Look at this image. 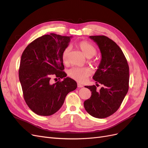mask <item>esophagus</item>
<instances>
[{
	"label": "esophagus",
	"instance_id": "obj_1",
	"mask_svg": "<svg viewBox=\"0 0 148 148\" xmlns=\"http://www.w3.org/2000/svg\"><path fill=\"white\" fill-rule=\"evenodd\" d=\"M77 86H78V88H82V87H83V85L82 84H80V83H78Z\"/></svg>",
	"mask_w": 148,
	"mask_h": 148
}]
</instances>
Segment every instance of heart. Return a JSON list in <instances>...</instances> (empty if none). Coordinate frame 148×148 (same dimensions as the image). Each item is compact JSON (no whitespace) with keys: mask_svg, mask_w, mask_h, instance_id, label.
Masks as SVG:
<instances>
[{"mask_svg":"<svg viewBox=\"0 0 148 148\" xmlns=\"http://www.w3.org/2000/svg\"><path fill=\"white\" fill-rule=\"evenodd\" d=\"M77 47L81 49L84 54L88 58H91L95 56L97 50L96 47L92 44L86 41H79L77 44ZM70 52V47L69 46L66 47L62 53V59L64 64H66L69 61V55ZM92 73V71L89 67H72L69 70L68 74L69 77L74 79L78 82H84L87 78Z\"/></svg>","mask_w":148,"mask_h":148,"instance_id":"b5f03b06","label":"heart"}]
</instances>
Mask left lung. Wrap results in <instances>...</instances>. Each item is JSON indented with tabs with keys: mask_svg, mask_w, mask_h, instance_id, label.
I'll return each instance as SVG.
<instances>
[{
	"mask_svg": "<svg viewBox=\"0 0 148 148\" xmlns=\"http://www.w3.org/2000/svg\"><path fill=\"white\" fill-rule=\"evenodd\" d=\"M99 47L102 59L92 78L102 87L85 86L91 96L84 102L87 112L94 117L104 119L114 114L120 107L129 88V66L122 49L106 36H89ZM99 86V84H96Z\"/></svg>",
	"mask_w": 148,
	"mask_h": 148,
	"instance_id": "left-lung-1",
	"label": "left lung"
}]
</instances>
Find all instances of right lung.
Masks as SVG:
<instances>
[{"mask_svg": "<svg viewBox=\"0 0 148 148\" xmlns=\"http://www.w3.org/2000/svg\"><path fill=\"white\" fill-rule=\"evenodd\" d=\"M70 38L54 33L44 35L28 44L22 53L18 74L23 97L29 109L39 115L55 114L68 93L77 88V82L66 77L63 71L62 53ZM52 75L64 79L52 84Z\"/></svg>", "mask_w": 148, "mask_h": 148, "instance_id": "obj_1", "label": "right lung"}]
</instances>
